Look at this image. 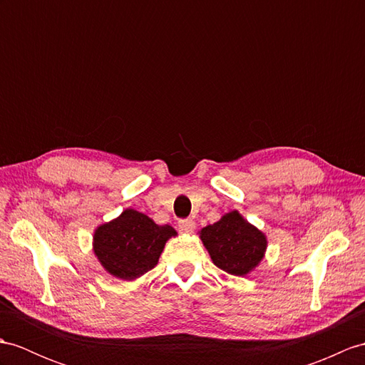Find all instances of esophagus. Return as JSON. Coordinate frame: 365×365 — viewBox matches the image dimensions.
Returning <instances> with one entry per match:
<instances>
[{
	"instance_id": "1",
	"label": "esophagus",
	"mask_w": 365,
	"mask_h": 365,
	"mask_svg": "<svg viewBox=\"0 0 365 365\" xmlns=\"http://www.w3.org/2000/svg\"><path fill=\"white\" fill-rule=\"evenodd\" d=\"M178 226H180V229L184 230V232H192L195 229V221L190 218H184L178 221Z\"/></svg>"
}]
</instances>
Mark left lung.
<instances>
[{"label":"left lung","mask_w":365,"mask_h":365,"mask_svg":"<svg viewBox=\"0 0 365 365\" xmlns=\"http://www.w3.org/2000/svg\"><path fill=\"white\" fill-rule=\"evenodd\" d=\"M201 240L220 269L232 275H245L263 259L266 238L247 223L237 210L201 230Z\"/></svg>","instance_id":"1"}]
</instances>
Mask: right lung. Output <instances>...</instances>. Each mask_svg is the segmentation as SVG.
<instances>
[{
    "label": "right lung",
    "instance_id": "right-lung-1",
    "mask_svg": "<svg viewBox=\"0 0 365 365\" xmlns=\"http://www.w3.org/2000/svg\"><path fill=\"white\" fill-rule=\"evenodd\" d=\"M173 235L172 226H159L144 213L127 209L96 230L94 252L114 277L133 280L155 268L165 242Z\"/></svg>",
    "mask_w": 365,
    "mask_h": 365
}]
</instances>
